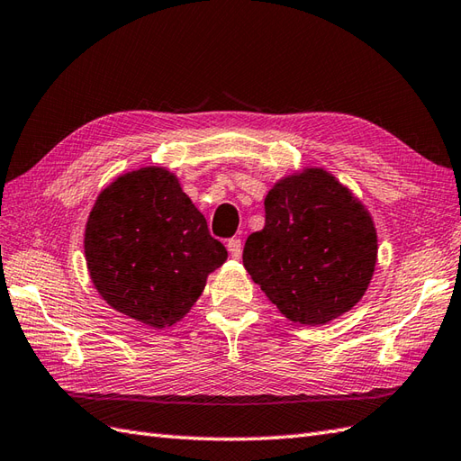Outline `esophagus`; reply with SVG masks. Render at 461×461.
Returning <instances> with one entry per match:
<instances>
[{
  "mask_svg": "<svg viewBox=\"0 0 461 461\" xmlns=\"http://www.w3.org/2000/svg\"><path fill=\"white\" fill-rule=\"evenodd\" d=\"M227 249H229V254H230L232 258H239L240 252H242V242H240V239H230V240L227 242Z\"/></svg>",
  "mask_w": 461,
  "mask_h": 461,
  "instance_id": "esophagus-1",
  "label": "esophagus"
}]
</instances>
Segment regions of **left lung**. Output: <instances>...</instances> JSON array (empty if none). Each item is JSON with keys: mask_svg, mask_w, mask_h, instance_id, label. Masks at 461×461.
<instances>
[{"mask_svg": "<svg viewBox=\"0 0 461 461\" xmlns=\"http://www.w3.org/2000/svg\"><path fill=\"white\" fill-rule=\"evenodd\" d=\"M264 229L244 244L242 264L294 323L323 325L361 302L376 266V229L365 204L321 167L274 183Z\"/></svg>", "mask_w": 461, "mask_h": 461, "instance_id": "1", "label": "left lung"}]
</instances>
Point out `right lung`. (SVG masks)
I'll use <instances>...</instances> for the list:
<instances>
[{"label":"right lung","mask_w":461,"mask_h":461,"mask_svg":"<svg viewBox=\"0 0 461 461\" xmlns=\"http://www.w3.org/2000/svg\"><path fill=\"white\" fill-rule=\"evenodd\" d=\"M85 257L110 308L163 330L189 313L229 254L176 173L148 166L100 191L86 221Z\"/></svg>","instance_id":"add662e5"}]
</instances>
